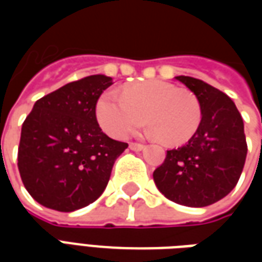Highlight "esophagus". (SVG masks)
Here are the masks:
<instances>
[{
  "mask_svg": "<svg viewBox=\"0 0 262 262\" xmlns=\"http://www.w3.org/2000/svg\"><path fill=\"white\" fill-rule=\"evenodd\" d=\"M129 147H130V150H135V151H142L143 148H144V146L140 144V143H130Z\"/></svg>",
  "mask_w": 262,
  "mask_h": 262,
  "instance_id": "1",
  "label": "esophagus"
}]
</instances>
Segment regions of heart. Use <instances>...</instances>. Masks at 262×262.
<instances>
[{
  "instance_id": "heart-1",
  "label": "heart",
  "mask_w": 262,
  "mask_h": 262,
  "mask_svg": "<svg viewBox=\"0 0 262 262\" xmlns=\"http://www.w3.org/2000/svg\"><path fill=\"white\" fill-rule=\"evenodd\" d=\"M98 125L115 139H123L146 122L148 133L170 146L184 144L202 120L198 98L172 82L151 80L126 86L120 98L103 92L95 103Z\"/></svg>"
}]
</instances>
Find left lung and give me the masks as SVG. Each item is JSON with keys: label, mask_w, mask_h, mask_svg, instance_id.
<instances>
[{"label": "left lung", "mask_w": 262, "mask_h": 262, "mask_svg": "<svg viewBox=\"0 0 262 262\" xmlns=\"http://www.w3.org/2000/svg\"><path fill=\"white\" fill-rule=\"evenodd\" d=\"M176 78L198 98L202 120L187 144L167 151L153 178L167 199L203 208L230 193L242 176L247 156L244 123L225 92L193 77Z\"/></svg>", "instance_id": "1"}]
</instances>
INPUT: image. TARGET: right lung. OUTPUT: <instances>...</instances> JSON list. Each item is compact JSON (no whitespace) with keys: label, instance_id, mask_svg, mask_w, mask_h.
Returning a JSON list of instances; mask_svg holds the SVG:
<instances>
[{"label":"right lung","instance_id":"1","mask_svg":"<svg viewBox=\"0 0 262 262\" xmlns=\"http://www.w3.org/2000/svg\"><path fill=\"white\" fill-rule=\"evenodd\" d=\"M111 77L73 81L35 102L18 147V168L26 191L43 206L74 212L95 202L108 185L115 160L127 143L106 136L95 103Z\"/></svg>","mask_w":262,"mask_h":262}]
</instances>
